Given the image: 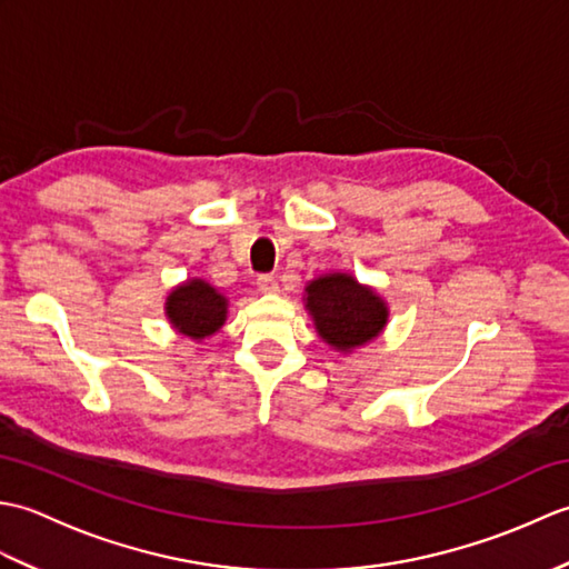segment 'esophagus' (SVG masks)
<instances>
[{
  "mask_svg": "<svg viewBox=\"0 0 569 569\" xmlns=\"http://www.w3.org/2000/svg\"><path fill=\"white\" fill-rule=\"evenodd\" d=\"M257 288H259L261 293H276L278 291V283H276V278L271 273H261L257 278Z\"/></svg>",
  "mask_w": 569,
  "mask_h": 569,
  "instance_id": "34e87169",
  "label": "esophagus"
}]
</instances>
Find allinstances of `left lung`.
Masks as SVG:
<instances>
[{"label":"left lung","instance_id":"1","mask_svg":"<svg viewBox=\"0 0 569 569\" xmlns=\"http://www.w3.org/2000/svg\"><path fill=\"white\" fill-rule=\"evenodd\" d=\"M306 291L320 337L342 352L373 340L389 318L383 300L347 273L322 276Z\"/></svg>","mask_w":569,"mask_h":569}]
</instances>
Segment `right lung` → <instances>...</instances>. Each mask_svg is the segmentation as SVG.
I'll return each instance as SVG.
<instances>
[{"label":"right lung","instance_id":"add662e5","mask_svg":"<svg viewBox=\"0 0 569 569\" xmlns=\"http://www.w3.org/2000/svg\"><path fill=\"white\" fill-rule=\"evenodd\" d=\"M166 312L178 332L192 337V340H204L222 328L227 300L212 286L200 281V278H192L168 296Z\"/></svg>","mask_w":569,"mask_h":569}]
</instances>
